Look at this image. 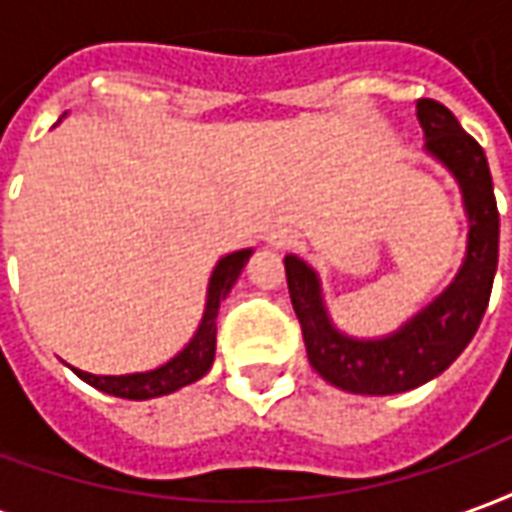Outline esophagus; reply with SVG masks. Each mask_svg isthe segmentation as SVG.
I'll return each mask as SVG.
<instances>
[{"mask_svg":"<svg viewBox=\"0 0 512 512\" xmlns=\"http://www.w3.org/2000/svg\"><path fill=\"white\" fill-rule=\"evenodd\" d=\"M268 246H274V249H290V246L296 244V233L288 230V227H274L271 233H268Z\"/></svg>","mask_w":512,"mask_h":512,"instance_id":"esophagus-1","label":"esophagus"}]
</instances>
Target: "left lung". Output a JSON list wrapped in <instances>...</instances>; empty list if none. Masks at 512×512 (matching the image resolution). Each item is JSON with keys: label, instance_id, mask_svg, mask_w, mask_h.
I'll list each match as a JSON object with an SVG mask.
<instances>
[{"label": "left lung", "instance_id": "1", "mask_svg": "<svg viewBox=\"0 0 512 512\" xmlns=\"http://www.w3.org/2000/svg\"><path fill=\"white\" fill-rule=\"evenodd\" d=\"M417 120L425 131V150L458 180L469 216L466 257L450 288L395 334L356 340L334 329L312 266L296 255L285 257L290 301L301 323L307 359L318 376L354 395H397L444 373L472 343L494 288L499 211L483 147L433 98H419Z\"/></svg>", "mask_w": 512, "mask_h": 512}]
</instances>
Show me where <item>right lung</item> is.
<instances>
[{"label": "right lung", "instance_id": "1", "mask_svg": "<svg viewBox=\"0 0 512 512\" xmlns=\"http://www.w3.org/2000/svg\"><path fill=\"white\" fill-rule=\"evenodd\" d=\"M252 255V249H241L233 255L222 257L216 268H213L211 282H208V301H205V312H202L200 329L194 332L191 343L180 351L175 359H169L167 365L147 370V373H131V376H93L71 367L76 376L87 381L95 389H101L106 395L126 397V400H147V397H161L175 392L180 386L194 384L202 378L213 365L216 356V315H219V304L227 299V293L235 285V279L246 266V260Z\"/></svg>", "mask_w": 512, "mask_h": 512}]
</instances>
